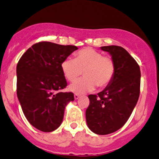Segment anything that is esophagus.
Here are the masks:
<instances>
[{"label":"esophagus","mask_w":159,"mask_h":159,"mask_svg":"<svg viewBox=\"0 0 159 159\" xmlns=\"http://www.w3.org/2000/svg\"><path fill=\"white\" fill-rule=\"evenodd\" d=\"M74 97H75V99H78L80 97V95H78V94H75Z\"/></svg>","instance_id":"esophagus-1"}]
</instances>
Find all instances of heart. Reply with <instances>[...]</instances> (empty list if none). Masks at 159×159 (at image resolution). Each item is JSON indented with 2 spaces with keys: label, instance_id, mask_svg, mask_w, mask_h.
Instances as JSON below:
<instances>
[{
  "label": "heart",
  "instance_id": "heart-1",
  "mask_svg": "<svg viewBox=\"0 0 159 159\" xmlns=\"http://www.w3.org/2000/svg\"><path fill=\"white\" fill-rule=\"evenodd\" d=\"M61 69L69 81H74L83 74L84 78L70 86L72 92L84 93L93 90L95 86L104 88L112 81L115 75V63L112 57L103 56L93 48H84L73 59L67 57L61 64Z\"/></svg>",
  "mask_w": 159,
  "mask_h": 159
}]
</instances>
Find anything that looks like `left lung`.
I'll use <instances>...</instances> for the list:
<instances>
[{
	"instance_id": "left-lung-1",
	"label": "left lung",
	"mask_w": 159,
	"mask_h": 159,
	"mask_svg": "<svg viewBox=\"0 0 159 159\" xmlns=\"http://www.w3.org/2000/svg\"><path fill=\"white\" fill-rule=\"evenodd\" d=\"M115 63V75L107 87L97 95H89L90 103L85 112L88 127L99 135L120 129L131 115L138 101L141 70L137 61L124 48L102 47Z\"/></svg>"
}]
</instances>
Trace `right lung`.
Masks as SVG:
<instances>
[{
    "label": "right lung",
    "mask_w": 159,
    "mask_h": 159,
    "mask_svg": "<svg viewBox=\"0 0 159 159\" xmlns=\"http://www.w3.org/2000/svg\"><path fill=\"white\" fill-rule=\"evenodd\" d=\"M78 47L39 42L28 49L17 64V95L31 125L43 132L60 127L72 92H62L67 81L63 61Z\"/></svg>",
    "instance_id": "1"
}]
</instances>
